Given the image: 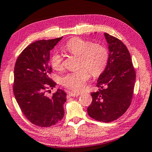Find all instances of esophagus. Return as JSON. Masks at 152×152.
I'll list each match as a JSON object with an SVG mask.
<instances>
[{"label": "esophagus", "instance_id": "34e87169", "mask_svg": "<svg viewBox=\"0 0 152 152\" xmlns=\"http://www.w3.org/2000/svg\"><path fill=\"white\" fill-rule=\"evenodd\" d=\"M67 94L71 97H77V96L80 95V93H74V92H67Z\"/></svg>", "mask_w": 152, "mask_h": 152}]
</instances>
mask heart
I'll use <instances>...</instances> for the list:
<instances>
[{"label": "heart", "mask_w": 152, "mask_h": 152, "mask_svg": "<svg viewBox=\"0 0 152 152\" xmlns=\"http://www.w3.org/2000/svg\"><path fill=\"white\" fill-rule=\"evenodd\" d=\"M64 50L69 53L78 56V64L81 68L78 71L67 73L61 79L65 87L78 92L85 88L90 78V72L93 76H99L104 70L108 61V52L104 46L93 43L80 38H73L67 42ZM50 64L55 70L63 68V59L57 53L53 54Z\"/></svg>", "instance_id": "heart-1"}]
</instances>
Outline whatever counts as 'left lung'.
<instances>
[{
	"instance_id": "1",
	"label": "left lung",
	"mask_w": 152,
	"mask_h": 152,
	"mask_svg": "<svg viewBox=\"0 0 152 152\" xmlns=\"http://www.w3.org/2000/svg\"><path fill=\"white\" fill-rule=\"evenodd\" d=\"M109 57L106 67L99 77V91L91 93L93 101L87 108L89 116L110 122L124 114L132 102L136 80L135 70L128 49L118 38L104 33Z\"/></svg>"
}]
</instances>
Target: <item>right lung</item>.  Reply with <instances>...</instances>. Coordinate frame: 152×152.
<instances>
[{"instance_id":"obj_1","label":"right lung","mask_w":152,"mask_h":152,"mask_svg":"<svg viewBox=\"0 0 152 152\" xmlns=\"http://www.w3.org/2000/svg\"><path fill=\"white\" fill-rule=\"evenodd\" d=\"M62 37L40 40L23 49L14 68L13 93L21 112L31 123L49 127L63 119L66 93L58 89L50 98L45 95L56 83L50 78V50Z\"/></svg>"}]
</instances>
